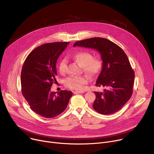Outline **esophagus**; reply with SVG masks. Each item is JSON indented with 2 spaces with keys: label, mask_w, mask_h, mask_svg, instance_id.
<instances>
[{
  "label": "esophagus",
  "mask_w": 154,
  "mask_h": 154,
  "mask_svg": "<svg viewBox=\"0 0 154 154\" xmlns=\"http://www.w3.org/2000/svg\"><path fill=\"white\" fill-rule=\"evenodd\" d=\"M85 93L84 91H73V93L74 94H78V93Z\"/></svg>",
  "instance_id": "obj_1"
}]
</instances>
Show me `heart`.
Instances as JSON below:
<instances>
[{
  "label": "heart",
  "instance_id": "1",
  "mask_svg": "<svg viewBox=\"0 0 154 154\" xmlns=\"http://www.w3.org/2000/svg\"><path fill=\"white\" fill-rule=\"evenodd\" d=\"M75 61L82 67L84 72L90 76L94 77L99 74L102 68V61L97 58H93V55L86 51L75 53L73 55ZM67 69V60L62 59L58 64V70L61 74H64ZM88 82V78L85 75L69 77L65 80V85L70 89L80 90L83 86Z\"/></svg>",
  "mask_w": 154,
  "mask_h": 154
}]
</instances>
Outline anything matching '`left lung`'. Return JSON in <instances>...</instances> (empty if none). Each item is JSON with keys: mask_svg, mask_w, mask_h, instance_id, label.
Here are the masks:
<instances>
[{"mask_svg": "<svg viewBox=\"0 0 154 154\" xmlns=\"http://www.w3.org/2000/svg\"><path fill=\"white\" fill-rule=\"evenodd\" d=\"M73 46L94 49L100 54L102 68L96 86L106 88L103 92H94V110L106 115L119 111L132 95L135 79V72L124 51L113 42L102 38L79 41Z\"/></svg>", "mask_w": 154, "mask_h": 154, "instance_id": "8db88e82", "label": "left lung"}]
</instances>
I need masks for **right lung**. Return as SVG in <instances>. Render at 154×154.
I'll list each match as a JSON object with an SVG mask.
<instances>
[{
  "mask_svg": "<svg viewBox=\"0 0 154 154\" xmlns=\"http://www.w3.org/2000/svg\"><path fill=\"white\" fill-rule=\"evenodd\" d=\"M69 42L44 44L32 51L22 68V94L32 111L46 118H54L66 108L72 93L61 90L51 92L56 80V63Z\"/></svg>",
  "mask_w": 154,
  "mask_h": 154,
  "instance_id": "1",
  "label": "right lung"
}]
</instances>
